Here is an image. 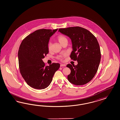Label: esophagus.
Listing matches in <instances>:
<instances>
[{"instance_id":"34e87169","label":"esophagus","mask_w":120,"mask_h":120,"mask_svg":"<svg viewBox=\"0 0 120 120\" xmlns=\"http://www.w3.org/2000/svg\"><path fill=\"white\" fill-rule=\"evenodd\" d=\"M66 65L65 64H60V66L61 67H62V66H66Z\"/></svg>"}]
</instances>
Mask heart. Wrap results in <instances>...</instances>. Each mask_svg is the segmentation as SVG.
<instances>
[{
    "label": "heart",
    "instance_id": "b5f03b06",
    "mask_svg": "<svg viewBox=\"0 0 120 120\" xmlns=\"http://www.w3.org/2000/svg\"><path fill=\"white\" fill-rule=\"evenodd\" d=\"M57 40H58V41L59 42V43L62 45V44L65 42V41H68V40H67V38L64 35H62V34H60L57 37ZM48 49L49 50H50L52 49V44L50 42L49 43H48ZM66 56V54H61V55H59L57 57V58L59 59V60H62L63 58L65 56Z\"/></svg>",
    "mask_w": 120,
    "mask_h": 120
}]
</instances>
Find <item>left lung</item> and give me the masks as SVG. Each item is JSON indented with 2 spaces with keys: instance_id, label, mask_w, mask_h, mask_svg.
<instances>
[{
  "instance_id": "left-lung-1",
  "label": "left lung",
  "mask_w": 120,
  "mask_h": 120,
  "mask_svg": "<svg viewBox=\"0 0 120 120\" xmlns=\"http://www.w3.org/2000/svg\"><path fill=\"white\" fill-rule=\"evenodd\" d=\"M58 32L71 39L73 51L70 57L78 63L76 66L70 64L66 66L71 70L68 80L76 86L90 82L98 71L101 58L96 38L88 30L79 26L60 28Z\"/></svg>"
}]
</instances>
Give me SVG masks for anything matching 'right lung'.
I'll return each instance as SVG.
<instances>
[{
    "label": "right lung",
    "mask_w": 120,
    "mask_h": 120,
    "mask_svg": "<svg viewBox=\"0 0 120 120\" xmlns=\"http://www.w3.org/2000/svg\"><path fill=\"white\" fill-rule=\"evenodd\" d=\"M58 29H39L26 36L18 51L20 72L25 82L36 89H44L51 82L60 64L53 63L45 66L42 59L49 53L50 38Z\"/></svg>",
    "instance_id": "obj_1"
}]
</instances>
